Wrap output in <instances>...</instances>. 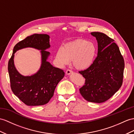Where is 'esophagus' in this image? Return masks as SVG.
Segmentation results:
<instances>
[{"mask_svg":"<svg viewBox=\"0 0 134 134\" xmlns=\"http://www.w3.org/2000/svg\"><path fill=\"white\" fill-rule=\"evenodd\" d=\"M73 73V71H71V70H70V69H68L66 71V74H71V73Z\"/></svg>","mask_w":134,"mask_h":134,"instance_id":"1","label":"esophagus"}]
</instances>
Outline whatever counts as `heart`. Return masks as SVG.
Masks as SVG:
<instances>
[{
	"mask_svg": "<svg viewBox=\"0 0 134 134\" xmlns=\"http://www.w3.org/2000/svg\"><path fill=\"white\" fill-rule=\"evenodd\" d=\"M96 54V47L94 42L85 40H77L60 47L56 58L58 65L64 66L73 61L77 69L84 70L93 64Z\"/></svg>",
	"mask_w": 134,
	"mask_h": 134,
	"instance_id": "b5f03b06",
	"label": "heart"
}]
</instances>
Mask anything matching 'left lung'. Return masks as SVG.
<instances>
[{
    "label": "left lung",
    "instance_id": "8db88e82",
    "mask_svg": "<svg viewBox=\"0 0 134 134\" xmlns=\"http://www.w3.org/2000/svg\"><path fill=\"white\" fill-rule=\"evenodd\" d=\"M91 35L97 40L98 54L90 66L79 71L85 78L80 92L89 102L102 103L121 87L125 61L113 39L101 32H94Z\"/></svg>",
    "mask_w": 134,
    "mask_h": 134
}]
</instances>
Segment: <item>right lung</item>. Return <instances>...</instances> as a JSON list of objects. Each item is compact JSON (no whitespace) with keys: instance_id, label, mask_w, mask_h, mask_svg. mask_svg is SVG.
<instances>
[{"instance_id":"1","label":"right lung","mask_w":134,"mask_h":134,"mask_svg":"<svg viewBox=\"0 0 134 134\" xmlns=\"http://www.w3.org/2000/svg\"><path fill=\"white\" fill-rule=\"evenodd\" d=\"M50 46L49 36L36 34L19 42L13 49L8 64L11 88L15 95L26 105L35 106L47 103L53 96L57 84L64 77L63 70L53 66L47 61L50 53L45 50ZM28 47L41 51L42 65L36 74L24 76L16 70L13 58L16 51Z\"/></svg>"}]
</instances>
